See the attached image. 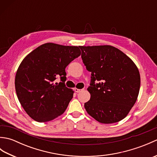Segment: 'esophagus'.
Wrapping results in <instances>:
<instances>
[{
	"mask_svg": "<svg viewBox=\"0 0 157 157\" xmlns=\"http://www.w3.org/2000/svg\"><path fill=\"white\" fill-rule=\"evenodd\" d=\"M81 91H82V89L80 90V89H78V88H75V92H80Z\"/></svg>",
	"mask_w": 157,
	"mask_h": 157,
	"instance_id": "1",
	"label": "esophagus"
}]
</instances>
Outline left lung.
<instances>
[{
  "label": "left lung",
  "mask_w": 157,
  "mask_h": 157,
  "mask_svg": "<svg viewBox=\"0 0 157 157\" xmlns=\"http://www.w3.org/2000/svg\"><path fill=\"white\" fill-rule=\"evenodd\" d=\"M82 59L91 72L90 99L84 104L88 114L105 124L124 119L137 101L140 75L134 61L110 45L84 46ZM96 80L101 81L95 84Z\"/></svg>",
  "instance_id": "obj_1"
}]
</instances>
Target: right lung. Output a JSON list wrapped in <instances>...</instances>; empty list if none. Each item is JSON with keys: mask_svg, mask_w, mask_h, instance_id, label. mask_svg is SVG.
<instances>
[{"mask_svg": "<svg viewBox=\"0 0 157 157\" xmlns=\"http://www.w3.org/2000/svg\"><path fill=\"white\" fill-rule=\"evenodd\" d=\"M81 55L78 46L46 43L25 56L15 79L17 96L27 114L46 122L65 112L74 92L67 88L65 68ZM57 76L62 82L54 84Z\"/></svg>", "mask_w": 157, "mask_h": 157, "instance_id": "1", "label": "right lung"}]
</instances>
